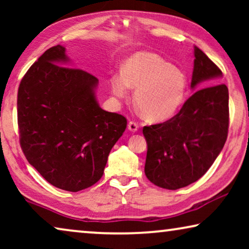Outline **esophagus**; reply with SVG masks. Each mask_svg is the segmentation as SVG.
I'll use <instances>...</instances> for the list:
<instances>
[{
  "label": "esophagus",
  "mask_w": 249,
  "mask_h": 249,
  "mask_svg": "<svg viewBox=\"0 0 249 249\" xmlns=\"http://www.w3.org/2000/svg\"><path fill=\"white\" fill-rule=\"evenodd\" d=\"M128 129L131 132H136V131L138 130V124H136V122H134V121H129L128 122Z\"/></svg>",
  "instance_id": "1"
}]
</instances>
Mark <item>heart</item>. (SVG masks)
Returning a JSON list of instances; mask_svg holds the SVG:
<instances>
[{"instance_id":"b5f03b06","label":"heart","mask_w":249,"mask_h":249,"mask_svg":"<svg viewBox=\"0 0 249 249\" xmlns=\"http://www.w3.org/2000/svg\"><path fill=\"white\" fill-rule=\"evenodd\" d=\"M135 89V103L148 120L162 122L171 119L185 102L188 83L178 68L151 52L134 53L125 60L122 74L111 79L112 93L119 100Z\"/></svg>"}]
</instances>
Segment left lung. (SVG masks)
<instances>
[{
    "mask_svg": "<svg viewBox=\"0 0 249 249\" xmlns=\"http://www.w3.org/2000/svg\"><path fill=\"white\" fill-rule=\"evenodd\" d=\"M192 89L178 114L142 128L147 142L145 175L161 188L176 190L205 175L222 151L229 128V91L216 84L222 71L198 47L194 49ZM205 85V86H206Z\"/></svg>",
    "mask_w": 249,
    "mask_h": 249,
    "instance_id": "8db88e82",
    "label": "left lung"
}]
</instances>
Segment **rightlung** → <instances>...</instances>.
Returning <instances> with one entry per match:
<instances>
[{
    "label": "right lung",
    "instance_id": "obj_1",
    "mask_svg": "<svg viewBox=\"0 0 249 249\" xmlns=\"http://www.w3.org/2000/svg\"><path fill=\"white\" fill-rule=\"evenodd\" d=\"M69 62L66 47L45 51L23 76L17 105L27 161L51 185L76 193L102 178L127 119L101 108L97 78Z\"/></svg>",
    "mask_w": 249,
    "mask_h": 249
}]
</instances>
